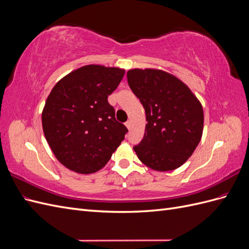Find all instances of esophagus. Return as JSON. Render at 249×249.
<instances>
[{
  "label": "esophagus",
  "instance_id": "obj_1",
  "mask_svg": "<svg viewBox=\"0 0 249 249\" xmlns=\"http://www.w3.org/2000/svg\"><path fill=\"white\" fill-rule=\"evenodd\" d=\"M124 124H125V126L127 127V129H131V125H132L131 120H127V122H126Z\"/></svg>",
  "mask_w": 249,
  "mask_h": 249
}]
</instances>
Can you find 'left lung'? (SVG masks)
I'll list each match as a JSON object with an SVG mask.
<instances>
[{
  "mask_svg": "<svg viewBox=\"0 0 249 249\" xmlns=\"http://www.w3.org/2000/svg\"><path fill=\"white\" fill-rule=\"evenodd\" d=\"M126 78L146 115L144 136L133 147L139 160L157 171L182 166L201 139L203 110L197 97L163 71L135 69Z\"/></svg>",
  "mask_w": 249,
  "mask_h": 249,
  "instance_id": "8db88e82",
  "label": "left lung"
}]
</instances>
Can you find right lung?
Returning a JSON list of instances; mask_svg holds the SVG:
<instances>
[{
  "instance_id": "add662e5",
  "label": "right lung",
  "mask_w": 249,
  "mask_h": 249,
  "mask_svg": "<svg viewBox=\"0 0 249 249\" xmlns=\"http://www.w3.org/2000/svg\"><path fill=\"white\" fill-rule=\"evenodd\" d=\"M124 74L117 67L86 65L52 89L42 111V129L66 168L82 175L100 170L124 139L127 129L108 103Z\"/></svg>"
}]
</instances>
